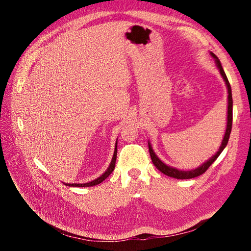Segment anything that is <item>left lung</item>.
I'll return each instance as SVG.
<instances>
[{"instance_id":"left-lung-1","label":"left lung","mask_w":251,"mask_h":251,"mask_svg":"<svg viewBox=\"0 0 251 251\" xmlns=\"http://www.w3.org/2000/svg\"><path fill=\"white\" fill-rule=\"evenodd\" d=\"M210 54H211L212 57L216 59V63H217V66H218L219 70H220V73H221L222 77L224 78V80L226 82V86H227V90H228V111H227V126H226V132H225V135H224V138H223L221 147H220V149L217 151L216 155L212 156L209 159V160H207L206 162L203 163L201 166H199V168H197V169H195L193 171H186V172L185 171H180V170H177V169H174V168H171V166H169V165L164 164L160 160V159H159L156 156L153 149H151V143L149 142L150 155H151V161H153L154 165L162 174L166 175V176H169V177H172V178H176V179H192V178L198 177V176H200V175L204 174L205 172L208 170L209 166L215 162V160L219 157V155L222 153V151L225 149L226 144H227V142H228V139H229L230 132H231V126H232V95H231V87H230V83L228 81V78H227L226 74H225V72L223 70L222 65H221V63H220L219 58L214 54V53L210 52Z\"/></svg>"}]
</instances>
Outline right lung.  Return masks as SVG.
Wrapping results in <instances>:
<instances>
[{"instance_id": "obj_1", "label": "right lung", "mask_w": 251, "mask_h": 251, "mask_svg": "<svg viewBox=\"0 0 251 251\" xmlns=\"http://www.w3.org/2000/svg\"><path fill=\"white\" fill-rule=\"evenodd\" d=\"M116 157H117V143H116V146H115V151H114V155H113V158H112V161H111L110 166L108 168V170L105 171L104 174H102L100 178H97V179L91 181V182H88V183H72V184L66 183V185H68V186H76V187H87V186H94V185H97V184L101 183V182L104 179H107L110 176L111 173L114 171V169H115Z\"/></svg>"}]
</instances>
